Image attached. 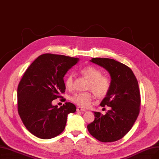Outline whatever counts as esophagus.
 I'll return each instance as SVG.
<instances>
[{"label":"esophagus","instance_id":"esophagus-1","mask_svg":"<svg viewBox=\"0 0 159 159\" xmlns=\"http://www.w3.org/2000/svg\"><path fill=\"white\" fill-rule=\"evenodd\" d=\"M76 110H77L78 111H87V110L82 108V107H78L77 109H76Z\"/></svg>","mask_w":159,"mask_h":159}]
</instances>
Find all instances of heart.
<instances>
[{
  "mask_svg": "<svg viewBox=\"0 0 159 159\" xmlns=\"http://www.w3.org/2000/svg\"><path fill=\"white\" fill-rule=\"evenodd\" d=\"M80 72L89 80L87 89L91 90L97 97L102 98L109 94L111 87V80L107 75H102L100 69L93 66H86L81 68ZM73 83V75L72 74L67 75L65 79V87L67 89H71ZM93 98L92 92H80L74 93L71 97V100L82 107H87L91 104Z\"/></svg>",
  "mask_w": 159,
  "mask_h": 159,
  "instance_id": "obj_1",
  "label": "heart"
}]
</instances>
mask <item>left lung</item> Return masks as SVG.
I'll use <instances>...</instances> for the list:
<instances>
[{"label": "left lung", "mask_w": 159, "mask_h": 159, "mask_svg": "<svg viewBox=\"0 0 159 159\" xmlns=\"http://www.w3.org/2000/svg\"><path fill=\"white\" fill-rule=\"evenodd\" d=\"M110 74L111 87L100 106L110 107L105 115L94 112V120L87 125L91 135L102 142H113L123 138L132 129L140 111L141 98L138 80L132 70L112 59L91 61Z\"/></svg>", "instance_id": "obj_1"}]
</instances>
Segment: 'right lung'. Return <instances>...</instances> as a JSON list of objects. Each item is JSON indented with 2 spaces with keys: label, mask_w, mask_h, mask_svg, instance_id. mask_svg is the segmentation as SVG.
Wrapping results in <instances>:
<instances>
[{
  "label": "right lung",
  "mask_w": 159,
  "mask_h": 159,
  "mask_svg": "<svg viewBox=\"0 0 159 159\" xmlns=\"http://www.w3.org/2000/svg\"><path fill=\"white\" fill-rule=\"evenodd\" d=\"M79 59L45 53L25 72L17 87V110L23 123L33 135L50 139L65 130L67 116L76 107L66 102L60 107L52 101L62 98L66 87L63 78Z\"/></svg>",
  "instance_id": "add662e5"
}]
</instances>
